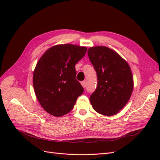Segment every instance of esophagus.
<instances>
[{"label": "esophagus", "mask_w": 160, "mask_h": 160, "mask_svg": "<svg viewBox=\"0 0 160 160\" xmlns=\"http://www.w3.org/2000/svg\"><path fill=\"white\" fill-rule=\"evenodd\" d=\"M81 83L82 86H83V88H85V87H86V83H85V81H82Z\"/></svg>", "instance_id": "obj_1"}]
</instances>
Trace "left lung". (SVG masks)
<instances>
[{"label":"left lung","mask_w":160,"mask_h":160,"mask_svg":"<svg viewBox=\"0 0 160 160\" xmlns=\"http://www.w3.org/2000/svg\"><path fill=\"white\" fill-rule=\"evenodd\" d=\"M88 53L98 76V87L89 98L92 107L106 116L117 114L133 91L130 67L118 53L107 47H91Z\"/></svg>","instance_id":"1"}]
</instances>
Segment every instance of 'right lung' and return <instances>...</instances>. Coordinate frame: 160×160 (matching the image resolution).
<instances>
[{"label": "right lung", "mask_w": 160, "mask_h": 160, "mask_svg": "<svg viewBox=\"0 0 160 160\" xmlns=\"http://www.w3.org/2000/svg\"><path fill=\"white\" fill-rule=\"evenodd\" d=\"M87 49L71 44L55 45L37 62L33 87L38 102L47 113L55 117L68 113L83 93V88L75 79V65Z\"/></svg>", "instance_id": "obj_1"}]
</instances>
